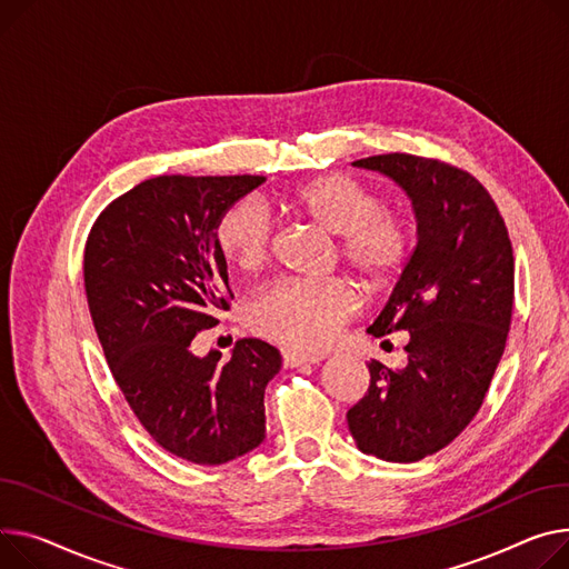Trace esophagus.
Instances as JSON below:
<instances>
[{
  "instance_id": "esophagus-1",
  "label": "esophagus",
  "mask_w": 569,
  "mask_h": 569,
  "mask_svg": "<svg viewBox=\"0 0 569 569\" xmlns=\"http://www.w3.org/2000/svg\"><path fill=\"white\" fill-rule=\"evenodd\" d=\"M325 357L322 355H305V352H283V363L295 368V366H305V363H320Z\"/></svg>"
}]
</instances>
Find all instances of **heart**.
<instances>
[{"instance_id": "heart-1", "label": "heart", "mask_w": 569, "mask_h": 569, "mask_svg": "<svg viewBox=\"0 0 569 569\" xmlns=\"http://www.w3.org/2000/svg\"><path fill=\"white\" fill-rule=\"evenodd\" d=\"M286 203L338 236V258L368 288L393 283L413 251L409 219L385 208L375 189L343 173H327L290 189ZM219 253L240 272L268 260L274 217L256 197L226 206L212 229ZM357 311L355 290L340 279H283L260 288L244 309L249 327L297 350H320Z\"/></svg>"}]
</instances>
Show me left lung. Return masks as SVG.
Listing matches in <instances>:
<instances>
[{
  "instance_id": "obj_1",
  "label": "left lung",
  "mask_w": 569,
  "mask_h": 569,
  "mask_svg": "<svg viewBox=\"0 0 569 569\" xmlns=\"http://www.w3.org/2000/svg\"><path fill=\"white\" fill-rule=\"evenodd\" d=\"M355 164L405 189L419 242L368 327L377 338L409 331L407 366L368 361L370 387L348 411V426L368 456L419 462L456 439L485 400L512 318V244L495 199L469 171L407 153Z\"/></svg>"
}]
</instances>
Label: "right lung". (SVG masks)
I'll return each instance as SVG.
<instances>
[{
    "mask_svg": "<svg viewBox=\"0 0 569 569\" xmlns=\"http://www.w3.org/2000/svg\"><path fill=\"white\" fill-rule=\"evenodd\" d=\"M262 176H158L113 199L84 247V290L109 370L167 452L223 465L264 439L277 348L240 338L229 361L189 343L233 299L212 229Z\"/></svg>",
    "mask_w": 569,
    "mask_h": 569,
    "instance_id": "add662e5",
    "label": "right lung"
}]
</instances>
